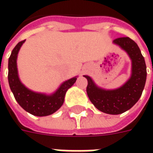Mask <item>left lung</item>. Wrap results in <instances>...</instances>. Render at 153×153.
<instances>
[{"mask_svg":"<svg viewBox=\"0 0 153 153\" xmlns=\"http://www.w3.org/2000/svg\"><path fill=\"white\" fill-rule=\"evenodd\" d=\"M25 40L19 42L13 49L8 62V81L15 100L27 112L36 116L51 115L63 105L67 90L73 86L77 78L65 81L51 94L37 93L32 91L22 83L17 69V56L20 47Z\"/></svg>","mask_w":153,"mask_h":153,"instance_id":"obj_1","label":"left lung"}]
</instances>
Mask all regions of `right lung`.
<instances>
[{
  "instance_id": "right-lung-1",
  "label": "right lung",
  "mask_w": 153,
  "mask_h": 153,
  "mask_svg": "<svg viewBox=\"0 0 153 153\" xmlns=\"http://www.w3.org/2000/svg\"><path fill=\"white\" fill-rule=\"evenodd\" d=\"M125 50L132 61L131 76L121 87L111 90L98 88L89 76L87 93L96 108L106 114L119 115L130 109L137 102L144 88L147 69L144 58L137 43L128 37H120L113 41Z\"/></svg>"
}]
</instances>
